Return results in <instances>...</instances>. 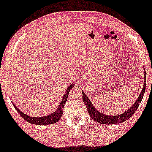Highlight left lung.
Here are the masks:
<instances>
[{"mask_svg": "<svg viewBox=\"0 0 152 152\" xmlns=\"http://www.w3.org/2000/svg\"><path fill=\"white\" fill-rule=\"evenodd\" d=\"M146 82H147L146 81V71L145 69L144 68V86L142 88L140 96L138 97L136 101L130 107H129L127 110L121 113V114L118 115H109L103 114V113L99 112L94 107V105L91 103V100L88 98V96H86L85 93L83 91L82 92L83 93V100L84 103L86 104L87 110L88 112V114L90 115L91 118L95 121L98 122V123L105 124V125H114V124L122 123V122L128 120L129 118L132 116V115L134 114L136 110L137 109L141 101H142L144 93H145Z\"/></svg>", "mask_w": 152, "mask_h": 152, "instance_id": "8db88e82", "label": "left lung"}]
</instances>
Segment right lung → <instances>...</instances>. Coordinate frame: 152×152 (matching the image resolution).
<instances>
[{"mask_svg":"<svg viewBox=\"0 0 152 152\" xmlns=\"http://www.w3.org/2000/svg\"><path fill=\"white\" fill-rule=\"evenodd\" d=\"M74 86V84H71V85L68 86V88L66 90L64 95L63 98H62L61 103H60V105H58L57 109L54 111V113H52V114L49 115H45L43 117H31L27 115L25 113H23L21 112L19 109L15 105V104L12 103V105L15 107L16 110L18 111V113H19L20 115L22 118H23L24 120H26L27 122H30L31 124H33V125H49V124H54L55 122H57L58 120H60L62 116V114H63V110H64V104L66 102L67 98H68L69 93L71 88Z\"/></svg>","mask_w":152,"mask_h":152,"instance_id":"1","label":"right lung"}]
</instances>
